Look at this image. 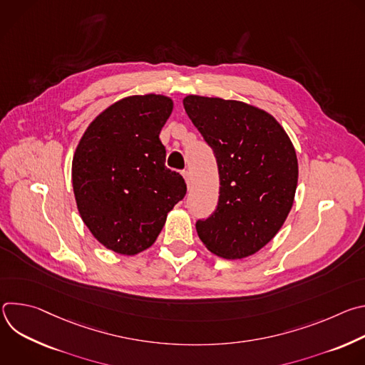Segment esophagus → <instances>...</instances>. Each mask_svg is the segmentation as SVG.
Listing matches in <instances>:
<instances>
[{"label": "esophagus", "mask_w": 365, "mask_h": 365, "mask_svg": "<svg viewBox=\"0 0 365 365\" xmlns=\"http://www.w3.org/2000/svg\"><path fill=\"white\" fill-rule=\"evenodd\" d=\"M182 176L185 178V182L189 185V183H190V173H189V170H183V172H182Z\"/></svg>", "instance_id": "esophagus-1"}]
</instances>
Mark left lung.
Returning a JSON list of instances; mask_svg holds the SVG:
<instances>
[{
    "label": "left lung",
    "mask_w": 365,
    "mask_h": 365,
    "mask_svg": "<svg viewBox=\"0 0 365 365\" xmlns=\"http://www.w3.org/2000/svg\"><path fill=\"white\" fill-rule=\"evenodd\" d=\"M183 107L215 154L220 197L196 231L211 252L244 258L284 224L297 186V158L282 125L248 103L189 95Z\"/></svg>",
    "instance_id": "left-lung-1"
}]
</instances>
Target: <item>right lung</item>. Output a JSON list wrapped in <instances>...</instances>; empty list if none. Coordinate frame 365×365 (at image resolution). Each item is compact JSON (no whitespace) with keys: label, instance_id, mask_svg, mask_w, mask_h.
<instances>
[{"label":"right lung","instance_id":"add662e5","mask_svg":"<svg viewBox=\"0 0 365 365\" xmlns=\"http://www.w3.org/2000/svg\"><path fill=\"white\" fill-rule=\"evenodd\" d=\"M172 110L163 95L124 98L89 124L76 147L72 183L79 214L92 235L115 252L148 248L186 195L185 179L165 166L159 138Z\"/></svg>","mask_w":365,"mask_h":365}]
</instances>
